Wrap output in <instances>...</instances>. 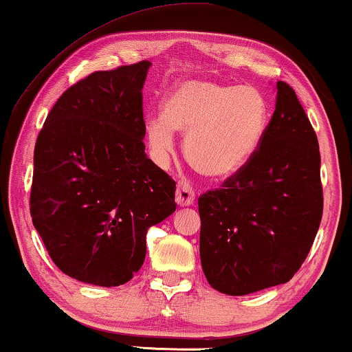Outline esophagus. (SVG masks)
Returning <instances> with one entry per match:
<instances>
[{
	"label": "esophagus",
	"instance_id": "34e87169",
	"mask_svg": "<svg viewBox=\"0 0 352 352\" xmlns=\"http://www.w3.org/2000/svg\"><path fill=\"white\" fill-rule=\"evenodd\" d=\"M194 200H195V192L190 187L189 182H186V181L177 182L176 204L179 206H190V205H194Z\"/></svg>",
	"mask_w": 352,
	"mask_h": 352
}]
</instances>
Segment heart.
<instances>
[{"mask_svg":"<svg viewBox=\"0 0 352 352\" xmlns=\"http://www.w3.org/2000/svg\"><path fill=\"white\" fill-rule=\"evenodd\" d=\"M267 123V100L256 88L186 80L168 94L163 115L147 120L146 139L153 158L165 165L175 131L184 134L190 165L211 179H226L254 157Z\"/></svg>","mask_w":352,"mask_h":352,"instance_id":"b5f03b06","label":"heart"}]
</instances>
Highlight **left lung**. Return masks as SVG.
<instances>
[{"label": "left lung", "mask_w": 352, "mask_h": 352, "mask_svg": "<svg viewBox=\"0 0 352 352\" xmlns=\"http://www.w3.org/2000/svg\"><path fill=\"white\" fill-rule=\"evenodd\" d=\"M276 88L258 152L221 189L199 199L201 269L214 290L230 296L290 280L322 219L317 136L292 86L277 81Z\"/></svg>", "instance_id": "1"}]
</instances>
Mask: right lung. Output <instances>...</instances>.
<instances>
[{
    "label": "right lung",
    "mask_w": 352,
    "mask_h": 352,
    "mask_svg": "<svg viewBox=\"0 0 352 352\" xmlns=\"http://www.w3.org/2000/svg\"><path fill=\"white\" fill-rule=\"evenodd\" d=\"M151 62L94 72L57 99L38 134L30 214L62 272L99 287L131 280L146 234L175 213L176 182L146 155Z\"/></svg>",
    "instance_id": "right-lung-1"
}]
</instances>
